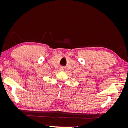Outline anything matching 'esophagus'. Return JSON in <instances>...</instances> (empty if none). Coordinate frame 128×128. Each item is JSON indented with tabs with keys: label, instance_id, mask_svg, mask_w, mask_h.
Masks as SVG:
<instances>
[{
	"label": "esophagus",
	"instance_id": "obj_1",
	"mask_svg": "<svg viewBox=\"0 0 128 128\" xmlns=\"http://www.w3.org/2000/svg\"><path fill=\"white\" fill-rule=\"evenodd\" d=\"M61 69H62V70H63V69H63V68H61Z\"/></svg>",
	"mask_w": 128,
	"mask_h": 128
}]
</instances>
